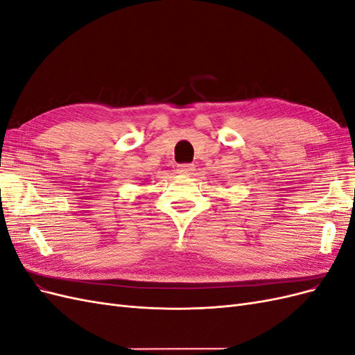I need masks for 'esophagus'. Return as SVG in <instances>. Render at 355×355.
I'll return each mask as SVG.
<instances>
[{"label":"esophagus","mask_w":355,"mask_h":355,"mask_svg":"<svg viewBox=\"0 0 355 355\" xmlns=\"http://www.w3.org/2000/svg\"><path fill=\"white\" fill-rule=\"evenodd\" d=\"M194 170H196L194 164H180L178 168V173L184 175V176H191V175H194Z\"/></svg>","instance_id":"esophagus-1"}]
</instances>
